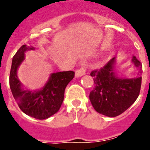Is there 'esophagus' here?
<instances>
[{
	"label": "esophagus",
	"instance_id": "obj_1",
	"mask_svg": "<svg viewBox=\"0 0 150 150\" xmlns=\"http://www.w3.org/2000/svg\"><path fill=\"white\" fill-rule=\"evenodd\" d=\"M85 74H86V68L84 67H82L81 69L76 70V72H75V77L79 78V77L84 75Z\"/></svg>",
	"mask_w": 150,
	"mask_h": 150
}]
</instances>
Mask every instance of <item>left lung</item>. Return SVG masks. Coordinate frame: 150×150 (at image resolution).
I'll list each match as a JSON object with an SVG mask.
<instances>
[{"label": "left lung", "mask_w": 150, "mask_h": 150, "mask_svg": "<svg viewBox=\"0 0 150 150\" xmlns=\"http://www.w3.org/2000/svg\"><path fill=\"white\" fill-rule=\"evenodd\" d=\"M131 62L141 71V63L132 56ZM116 58H112L103 68L92 71L94 89L89 100L96 112L108 117H116L127 110L136 100L141 86V76L121 78L115 72Z\"/></svg>", "instance_id": "1"}]
</instances>
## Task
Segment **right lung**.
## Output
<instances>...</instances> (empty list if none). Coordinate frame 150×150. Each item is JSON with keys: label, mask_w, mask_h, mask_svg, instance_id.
Listing matches in <instances>:
<instances>
[{"label": "right lung", "mask_w": 150, "mask_h": 150, "mask_svg": "<svg viewBox=\"0 0 150 150\" xmlns=\"http://www.w3.org/2000/svg\"><path fill=\"white\" fill-rule=\"evenodd\" d=\"M35 47L25 44L18 50L12 58L9 75V86L18 107L27 115L39 120L51 117L61 108L64 91L73 79V71L50 74L47 83L40 89L31 90L24 87L18 77V69L25 60V52Z\"/></svg>", "instance_id": "right-lung-1"}]
</instances>
